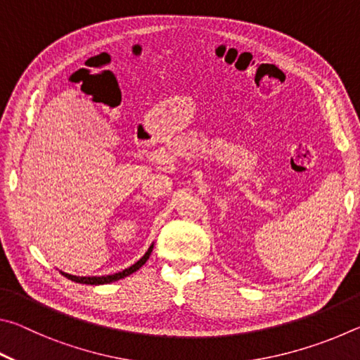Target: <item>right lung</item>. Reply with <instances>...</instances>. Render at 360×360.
Masks as SVG:
<instances>
[{"mask_svg": "<svg viewBox=\"0 0 360 360\" xmlns=\"http://www.w3.org/2000/svg\"><path fill=\"white\" fill-rule=\"evenodd\" d=\"M152 248H154V245H150V248L148 249V252H146L141 259H139L136 264H133L131 266L125 268V270H122L119 273H114V275H106V276H75V275H70V273H63L60 271L65 278L71 279V281L75 283H81V284H92V285H98V284H108V283H112V281H119V279L125 278L131 275V273H135L136 270H139L146 262H148L149 255L152 252Z\"/></svg>", "mask_w": 360, "mask_h": 360, "instance_id": "obj_1", "label": "right lung"}]
</instances>
